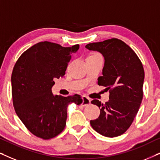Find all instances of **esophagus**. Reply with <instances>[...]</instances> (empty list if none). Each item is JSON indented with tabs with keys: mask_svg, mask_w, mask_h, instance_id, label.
<instances>
[{
	"mask_svg": "<svg viewBox=\"0 0 160 160\" xmlns=\"http://www.w3.org/2000/svg\"><path fill=\"white\" fill-rule=\"evenodd\" d=\"M91 103V100L89 99V98L86 97V96H83L82 97V105L83 106H88Z\"/></svg>",
	"mask_w": 160,
	"mask_h": 160,
	"instance_id": "esophagus-1",
	"label": "esophagus"
}]
</instances>
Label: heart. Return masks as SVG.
Here are the masks:
<instances>
[{
    "mask_svg": "<svg viewBox=\"0 0 160 160\" xmlns=\"http://www.w3.org/2000/svg\"><path fill=\"white\" fill-rule=\"evenodd\" d=\"M89 56H100V54L99 53H93V54H90Z\"/></svg>",
    "mask_w": 160,
    "mask_h": 160,
    "instance_id": "1",
    "label": "heart"
}]
</instances>
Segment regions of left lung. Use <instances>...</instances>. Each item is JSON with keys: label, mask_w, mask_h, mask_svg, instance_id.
I'll list each match as a JSON object with an SVG mask.
<instances>
[{"label": "left lung", "mask_w": 160, "mask_h": 160, "mask_svg": "<svg viewBox=\"0 0 160 160\" xmlns=\"http://www.w3.org/2000/svg\"><path fill=\"white\" fill-rule=\"evenodd\" d=\"M87 49L98 51L104 57L102 76L98 78L100 86L109 90V100L92 103L100 108L97 119L90 124L96 132L113 138L124 133L130 128L143 99L144 70L135 52L124 41L111 38L86 45Z\"/></svg>", "instance_id": "8db88e82"}]
</instances>
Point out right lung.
<instances>
[{"label":"right lung","mask_w":160,"mask_h":160,"mask_svg":"<svg viewBox=\"0 0 160 160\" xmlns=\"http://www.w3.org/2000/svg\"><path fill=\"white\" fill-rule=\"evenodd\" d=\"M79 45L63 47L42 41L24 52L15 63L12 74L13 105L18 117L28 130L44 140L53 138L64 130L67 108L82 102L79 95L54 96V78L63 77Z\"/></svg>","instance_id":"right-lung-1"}]
</instances>
